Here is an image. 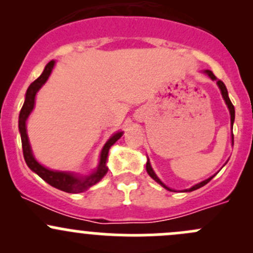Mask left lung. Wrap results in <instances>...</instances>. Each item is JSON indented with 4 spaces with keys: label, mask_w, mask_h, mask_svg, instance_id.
Wrapping results in <instances>:
<instances>
[{
    "label": "left lung",
    "mask_w": 253,
    "mask_h": 253,
    "mask_svg": "<svg viewBox=\"0 0 253 253\" xmlns=\"http://www.w3.org/2000/svg\"><path fill=\"white\" fill-rule=\"evenodd\" d=\"M206 73H207V75L209 76V77H211V79H213V81H216V84H218V85H219V88H220V90H221V95H223L224 100H225L226 105H228V108H229V111H230V116H231V126H233V124H234V120H235V109H234V105H233V103H231V101H230V99H229V96H228V90H226V86H225V84H224L223 82L220 81V79H216V77H215V76H214V73L211 72V71L207 70V71H206ZM145 168H147V172H148V174H149V176H150V177L153 178V180H155V181H157L158 183H160V185H162L163 187H165V188H167V190H169V191H172L171 188L167 187V186H165L164 183H163L162 181H160L159 178L157 177V175H155V174H154V171H153L152 167H150V163H149V160H148V162H147V167H145ZM211 178H213V176H211V177H209V178H207V180H205V181H202V182L197 183V185H195V186H193V187H191L190 190H186L185 192H190V191H195V190H197V188H201V187H202V186L207 185V183H208L209 181L211 180Z\"/></svg>",
    "instance_id": "left-lung-1"
}]
</instances>
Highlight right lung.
Wrapping results in <instances>:
<instances>
[{"label": "right lung", "mask_w": 253, "mask_h": 253, "mask_svg": "<svg viewBox=\"0 0 253 253\" xmlns=\"http://www.w3.org/2000/svg\"><path fill=\"white\" fill-rule=\"evenodd\" d=\"M53 65H55V61H50L46 66H45L44 72L42 73L39 78L35 79L32 84L28 88L27 94H25V101L22 106V110L19 112V132H20V138H22V148H23V155H24V160L27 163L28 167L30 168V170H33L34 172H37L40 177L44 181H46L48 185H51L52 187L58 188L61 191H65L68 193H79L84 192L85 190H88L89 187H91L93 185H95L96 182L101 180L104 177V175L108 172V168H106V160H108V153L109 149L117 139H120V137L122 136V132H117L114 136L109 139L108 142L104 145L103 150H101L100 155V162H99V167L91 175L85 176V177H79L70 172H62V171H52V170H48L46 168H44L42 165H40L37 160L34 159L32 154V149H30L29 145V139H28L27 134V128H25V122H27L28 116L32 112L33 108H34V101H35V95H37V91L42 88V84L47 81L48 76H50L51 71H52Z\"/></svg>", "instance_id": "add662e5"}]
</instances>
